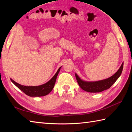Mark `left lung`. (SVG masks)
Wrapping results in <instances>:
<instances>
[{
    "label": "left lung",
    "mask_w": 132,
    "mask_h": 132,
    "mask_svg": "<svg viewBox=\"0 0 132 132\" xmlns=\"http://www.w3.org/2000/svg\"><path fill=\"white\" fill-rule=\"evenodd\" d=\"M123 66V63H122L120 68L114 75L109 78L100 81H87L82 80L76 73H75V76L79 86L84 90L91 93L100 92L109 89L116 82L122 72Z\"/></svg>",
    "instance_id": "obj_1"
}]
</instances>
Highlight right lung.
<instances>
[{"mask_svg":"<svg viewBox=\"0 0 132 132\" xmlns=\"http://www.w3.org/2000/svg\"><path fill=\"white\" fill-rule=\"evenodd\" d=\"M60 67L58 69V71H56L55 74L52 77L51 79L44 84L40 85L39 86H25L21 85L20 84L16 82L13 80L11 78V82L15 85L16 87L18 88L21 90H22L23 93L30 97H40L44 96L47 95L51 92L54 87L55 84L56 82V77L58 76L59 72L61 68Z\"/></svg>","mask_w":132,"mask_h":132,"instance_id":"add662e5","label":"right lung"}]
</instances>
